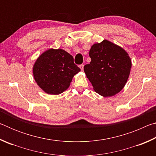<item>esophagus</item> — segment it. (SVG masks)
I'll use <instances>...</instances> for the list:
<instances>
[{
	"label": "esophagus",
	"mask_w": 156,
	"mask_h": 156,
	"mask_svg": "<svg viewBox=\"0 0 156 156\" xmlns=\"http://www.w3.org/2000/svg\"><path fill=\"white\" fill-rule=\"evenodd\" d=\"M79 67L80 68V69L83 71V69H84V65H80V66H79Z\"/></svg>",
	"instance_id": "1"
}]
</instances>
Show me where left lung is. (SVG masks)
Wrapping results in <instances>:
<instances>
[{
    "instance_id": "obj_1",
    "label": "left lung",
    "mask_w": 156,
    "mask_h": 156,
    "mask_svg": "<svg viewBox=\"0 0 156 156\" xmlns=\"http://www.w3.org/2000/svg\"><path fill=\"white\" fill-rule=\"evenodd\" d=\"M91 61L84 66L87 78L94 91L111 97L122 90L127 82L131 60L122 47L107 40L95 43L89 50Z\"/></svg>"
}]
</instances>
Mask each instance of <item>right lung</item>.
<instances>
[{
	"mask_svg": "<svg viewBox=\"0 0 156 156\" xmlns=\"http://www.w3.org/2000/svg\"><path fill=\"white\" fill-rule=\"evenodd\" d=\"M80 69L73 58L62 49H49L37 58L33 66L34 80L45 93L58 95L69 88Z\"/></svg>",
	"mask_w": 156,
	"mask_h": 156,
	"instance_id": "obj_1",
	"label": "right lung"
}]
</instances>
